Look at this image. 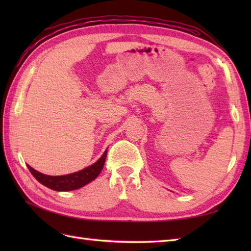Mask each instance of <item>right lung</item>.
<instances>
[{
	"label": "right lung",
	"mask_w": 251,
	"mask_h": 251,
	"mask_svg": "<svg viewBox=\"0 0 251 251\" xmlns=\"http://www.w3.org/2000/svg\"><path fill=\"white\" fill-rule=\"evenodd\" d=\"M106 152L108 151L105 150L102 154V156H101L95 164L90 165L89 167L83 170H79L77 173H73L66 176H47L36 172L35 169L30 167L29 165L28 168L30 170V173L33 175V177L39 181L40 183L47 186V188L55 191H72L82 188V186L86 185L90 181H93L98 177V175L100 174L101 169H102L104 165Z\"/></svg>",
	"instance_id": "add662e5"
}]
</instances>
